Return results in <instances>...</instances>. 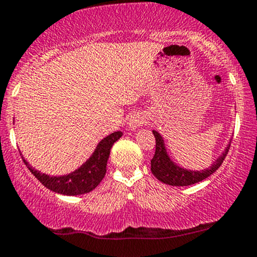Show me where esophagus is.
I'll return each instance as SVG.
<instances>
[{"instance_id":"esophagus-1","label":"esophagus","mask_w":257,"mask_h":257,"mask_svg":"<svg viewBox=\"0 0 257 257\" xmlns=\"http://www.w3.org/2000/svg\"><path fill=\"white\" fill-rule=\"evenodd\" d=\"M147 123V116L142 113H134L133 115H131L128 120V126L131 131H136L137 128L142 126L143 124Z\"/></svg>"}]
</instances>
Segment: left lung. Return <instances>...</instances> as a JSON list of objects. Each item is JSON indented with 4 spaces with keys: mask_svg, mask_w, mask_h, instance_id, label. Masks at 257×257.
<instances>
[{
    "mask_svg": "<svg viewBox=\"0 0 257 257\" xmlns=\"http://www.w3.org/2000/svg\"><path fill=\"white\" fill-rule=\"evenodd\" d=\"M153 134L155 137L157 145H155V154L153 157L152 162H150L152 163V173L154 174V177H157L158 180L173 186L193 185V184L199 183V181L210 177L222 164L227 152H229L230 144H231V141H230L224 152L212 163L211 167L206 168L204 170H190L180 167L177 163L173 162L172 158L168 154L163 137L157 131H153Z\"/></svg>",
    "mask_w": 257,
    "mask_h": 257,
    "instance_id": "8db88e82",
    "label": "left lung"
}]
</instances>
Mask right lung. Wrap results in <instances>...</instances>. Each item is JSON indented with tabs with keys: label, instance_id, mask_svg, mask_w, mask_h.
I'll use <instances>...</instances> for the list:
<instances>
[{
	"label": "right lung",
	"instance_id": "add662e5",
	"mask_svg": "<svg viewBox=\"0 0 257 257\" xmlns=\"http://www.w3.org/2000/svg\"><path fill=\"white\" fill-rule=\"evenodd\" d=\"M121 136H123L121 132H114L103 138L95 147L89 159L85 160V163H83L78 169L66 175H58V177L52 175L51 177L31 167L23 157L22 159L30 172L49 190L62 194V195H82L97 188L103 180L107 172V162L110 149Z\"/></svg>",
	"mask_w": 257,
	"mask_h": 257
}]
</instances>
